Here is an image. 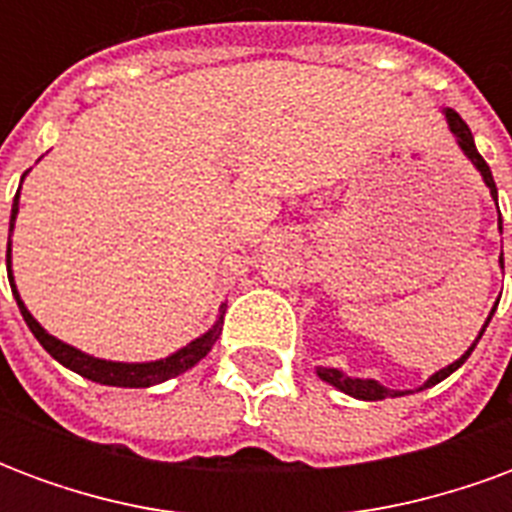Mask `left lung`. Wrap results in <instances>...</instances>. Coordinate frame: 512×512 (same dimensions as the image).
Wrapping results in <instances>:
<instances>
[{
    "instance_id": "1",
    "label": "left lung",
    "mask_w": 512,
    "mask_h": 512,
    "mask_svg": "<svg viewBox=\"0 0 512 512\" xmlns=\"http://www.w3.org/2000/svg\"><path fill=\"white\" fill-rule=\"evenodd\" d=\"M447 123H450L452 134L458 136V145H461L463 153L472 158L474 167L480 169V175H483L485 186L491 189V197H494V200H496L494 175H491V167L485 164V158L480 156V153H477V147H474V139H472V131H469V126H466V123H463V120H461V115H458V112H452V109H447ZM499 227H502V213H499ZM502 266H505V260H502ZM494 310H496V307H494ZM491 315H494V312H491ZM491 315H488V321H491ZM488 321H485V326H488ZM485 326H483V329H480V337H483ZM480 337H477V340H480ZM477 340H474V345H477ZM474 345H472V348H469V351H466V354L461 356V359H458V362H452L450 367H444V370H439L436 376H430L428 384H425V386L439 384V381H444V378L450 376V373H455V370H458V367H461L463 362L469 359V354H472V351H474ZM318 376H321L323 381H326V384L337 386V389H340V392H345V395L362 397V400H384V397L403 395V392H389L386 386L376 384V381H365V378L343 376L340 370H332V367H329V370H323V367H321V370H318Z\"/></svg>"
}]
</instances>
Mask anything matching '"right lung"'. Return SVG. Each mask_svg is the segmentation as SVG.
Wrapping results in <instances>:
<instances>
[{
  "label": "right lung",
  "mask_w": 512,
  "mask_h": 512,
  "mask_svg": "<svg viewBox=\"0 0 512 512\" xmlns=\"http://www.w3.org/2000/svg\"><path fill=\"white\" fill-rule=\"evenodd\" d=\"M16 213H18V191H16V200H13V213H10V230H13V222H16ZM7 268H10V244H7ZM7 279H10V288H13V296H16V301H18V310H21V315H24L29 332L38 337V343L43 345V348H46V351H49V354L54 356L60 365L71 367L73 373L90 378V381H98V384L134 386V389L161 384V381L175 378L178 373H183V370H189V367L197 365L202 356L211 351L213 343L219 340V334H222V318H219L211 332L197 337L194 343H189L186 348H180L178 354L167 356V359H158V362H145V365L104 362V359H93V356L82 354V351H76V348H71V345L60 343L57 337H51V334L43 332V326H40V323L35 321L32 315H29V310L24 307V301H21V296H18L16 285H13V274H7Z\"/></svg>",
  "instance_id": "right-lung-1"
}]
</instances>
